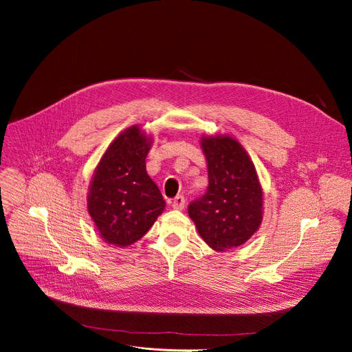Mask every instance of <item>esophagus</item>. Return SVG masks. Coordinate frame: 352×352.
I'll use <instances>...</instances> for the list:
<instances>
[{
	"label": "esophagus",
	"mask_w": 352,
	"mask_h": 352,
	"mask_svg": "<svg viewBox=\"0 0 352 352\" xmlns=\"http://www.w3.org/2000/svg\"><path fill=\"white\" fill-rule=\"evenodd\" d=\"M171 206H173L174 209H177V210L184 209V206H185V197H184L182 195H177V196L173 199Z\"/></svg>",
	"instance_id": "esophagus-1"
}]
</instances>
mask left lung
<instances>
[{"label":"left lung","instance_id":"obj_1","mask_svg":"<svg viewBox=\"0 0 352 352\" xmlns=\"http://www.w3.org/2000/svg\"><path fill=\"white\" fill-rule=\"evenodd\" d=\"M208 160L206 193L188 206L200 236L214 250L246 242L259 228L263 195L254 163L245 148L230 136L204 138Z\"/></svg>","mask_w":352,"mask_h":352}]
</instances>
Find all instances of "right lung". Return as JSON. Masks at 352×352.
<instances>
[{"mask_svg": "<svg viewBox=\"0 0 352 352\" xmlns=\"http://www.w3.org/2000/svg\"><path fill=\"white\" fill-rule=\"evenodd\" d=\"M150 139L135 125L109 146L87 196V209L102 238L117 246L140 239L163 213L166 202L146 173Z\"/></svg>", "mask_w": 352, "mask_h": 352, "instance_id": "1", "label": "right lung"}]
</instances>
